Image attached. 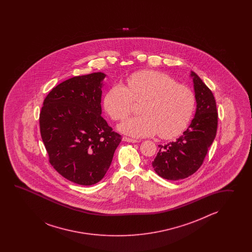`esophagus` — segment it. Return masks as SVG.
I'll list each match as a JSON object with an SVG mask.
<instances>
[{"label": "esophagus", "instance_id": "34e87169", "mask_svg": "<svg viewBox=\"0 0 252 252\" xmlns=\"http://www.w3.org/2000/svg\"><path fill=\"white\" fill-rule=\"evenodd\" d=\"M123 140H124V141H126V142H131V143H136V142H138V140H137V139H130V138H128V137H124V138H123Z\"/></svg>", "mask_w": 252, "mask_h": 252}]
</instances>
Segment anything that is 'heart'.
Here are the masks:
<instances>
[{
  "label": "heart",
  "instance_id": "heart-1",
  "mask_svg": "<svg viewBox=\"0 0 252 252\" xmlns=\"http://www.w3.org/2000/svg\"><path fill=\"white\" fill-rule=\"evenodd\" d=\"M134 102H141L139 113L142 115L127 119L119 126L121 131L133 137L158 133L162 139L175 138L188 127L195 107L192 89L154 70L129 75L126 86H111L103 105L113 121H123L132 112Z\"/></svg>",
  "mask_w": 252,
  "mask_h": 252
}]
</instances>
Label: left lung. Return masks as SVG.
Segmentation results:
<instances>
[{"mask_svg": "<svg viewBox=\"0 0 252 252\" xmlns=\"http://www.w3.org/2000/svg\"><path fill=\"white\" fill-rule=\"evenodd\" d=\"M191 76L196 100L194 118L176 141L158 145L152 161L156 173L167 180L184 179L197 171L216 136L218 113L214 94L193 71Z\"/></svg>", "mask_w": 252, "mask_h": 252, "instance_id": "8db88e82", "label": "left lung"}]
</instances>
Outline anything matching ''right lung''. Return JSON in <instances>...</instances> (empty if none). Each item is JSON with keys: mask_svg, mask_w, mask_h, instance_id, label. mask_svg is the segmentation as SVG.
<instances>
[{"mask_svg": "<svg viewBox=\"0 0 252 252\" xmlns=\"http://www.w3.org/2000/svg\"><path fill=\"white\" fill-rule=\"evenodd\" d=\"M101 72L62 82L44 99L40 135L48 161L62 177L92 186L106 174L122 136L101 116Z\"/></svg>", "mask_w": 252, "mask_h": 252, "instance_id": "obj_1", "label": "right lung"}]
</instances>
